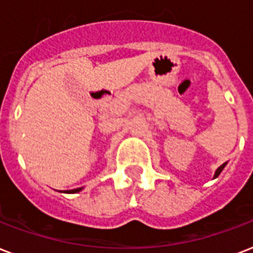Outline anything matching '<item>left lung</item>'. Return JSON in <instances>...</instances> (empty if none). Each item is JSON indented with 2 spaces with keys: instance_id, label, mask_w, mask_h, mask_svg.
<instances>
[{
  "instance_id": "8db88e82",
  "label": "left lung",
  "mask_w": 253,
  "mask_h": 253,
  "mask_svg": "<svg viewBox=\"0 0 253 253\" xmlns=\"http://www.w3.org/2000/svg\"><path fill=\"white\" fill-rule=\"evenodd\" d=\"M226 164H227V163H224V164H222V166H220L219 168L216 169V170H215V174H214V178H216V177L219 176V174H220V172H222V170H223V168H224V167H226Z\"/></svg>"
}]
</instances>
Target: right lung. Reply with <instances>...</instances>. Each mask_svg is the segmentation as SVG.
Returning <instances> with one entry per match:
<instances>
[{
  "instance_id": "obj_1",
  "label": "right lung",
  "mask_w": 253,
  "mask_h": 253,
  "mask_svg": "<svg viewBox=\"0 0 253 253\" xmlns=\"http://www.w3.org/2000/svg\"><path fill=\"white\" fill-rule=\"evenodd\" d=\"M83 188H77V189H73V190H65L64 193H79Z\"/></svg>"
}]
</instances>
